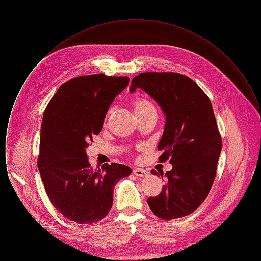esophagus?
<instances>
[{"mask_svg": "<svg viewBox=\"0 0 261 261\" xmlns=\"http://www.w3.org/2000/svg\"><path fill=\"white\" fill-rule=\"evenodd\" d=\"M133 173L135 174L136 176H139V177H146L149 174L148 170H145V169H142V168L133 169Z\"/></svg>", "mask_w": 261, "mask_h": 261, "instance_id": "1", "label": "esophagus"}]
</instances>
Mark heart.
<instances>
[{
    "mask_svg": "<svg viewBox=\"0 0 261 261\" xmlns=\"http://www.w3.org/2000/svg\"><path fill=\"white\" fill-rule=\"evenodd\" d=\"M133 108L135 110L137 115L138 116H142V115H146L151 112L156 113V109L155 107L152 105V102L147 98L144 97H138L136 99H133L132 101ZM109 114H111V112H109Z\"/></svg>",
    "mask_w": 261,
    "mask_h": 261,
    "instance_id": "obj_1",
    "label": "heart"
}]
</instances>
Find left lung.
<instances>
[{
	"label": "left lung",
	"instance_id": "8db88e82",
	"mask_svg": "<svg viewBox=\"0 0 261 261\" xmlns=\"http://www.w3.org/2000/svg\"><path fill=\"white\" fill-rule=\"evenodd\" d=\"M137 88L155 99L166 115L159 160L172 164L161 194L147 202L164 220L184 217L207 197L222 149L211 99L195 81L175 72L141 73L133 78L130 92ZM150 172L163 179L162 170Z\"/></svg>",
	"mask_w": 261,
	"mask_h": 261
}]
</instances>
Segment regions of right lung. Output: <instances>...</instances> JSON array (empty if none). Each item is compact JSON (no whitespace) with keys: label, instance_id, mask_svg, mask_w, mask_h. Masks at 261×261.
Returning <instances> with one entry per match:
<instances>
[{"label":"right lung","instance_id":"right-lung-1","mask_svg":"<svg viewBox=\"0 0 261 261\" xmlns=\"http://www.w3.org/2000/svg\"><path fill=\"white\" fill-rule=\"evenodd\" d=\"M129 80L106 74L75 77L62 84L45 109L38 169L53 205L76 223L105 218L115 184L132 172L114 162L93 168L85 149L101 131L110 106Z\"/></svg>","mask_w":261,"mask_h":261}]
</instances>
